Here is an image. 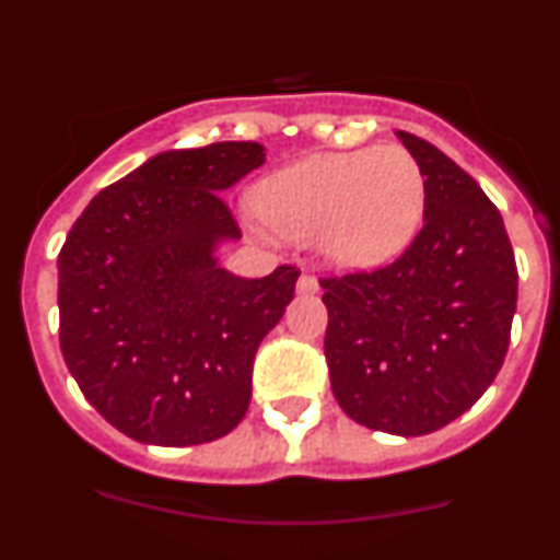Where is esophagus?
<instances>
[{
  "mask_svg": "<svg viewBox=\"0 0 560 560\" xmlns=\"http://www.w3.org/2000/svg\"><path fill=\"white\" fill-rule=\"evenodd\" d=\"M298 292H301V295H316V292H319V281H316V276L303 273L301 279H298Z\"/></svg>",
  "mask_w": 560,
  "mask_h": 560,
  "instance_id": "esophagus-1",
  "label": "esophagus"
}]
</instances>
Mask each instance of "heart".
<instances>
[{"mask_svg": "<svg viewBox=\"0 0 560 560\" xmlns=\"http://www.w3.org/2000/svg\"><path fill=\"white\" fill-rule=\"evenodd\" d=\"M425 202L420 162L398 143L303 156L254 189V208L270 224L259 233L314 235L322 257L347 270L398 257L415 241Z\"/></svg>", "mask_w": 560, "mask_h": 560, "instance_id": "obj_1", "label": "heart"}]
</instances>
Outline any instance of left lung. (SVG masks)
<instances>
[{"mask_svg": "<svg viewBox=\"0 0 560 560\" xmlns=\"http://www.w3.org/2000/svg\"><path fill=\"white\" fill-rule=\"evenodd\" d=\"M395 135L425 175L422 230L387 268L322 279L325 358L332 395L354 422L425 436L471 409L499 374L517 268L477 180L428 140Z\"/></svg>", "mask_w": 560, "mask_h": 560, "instance_id": "obj_1", "label": "left lung"}]
</instances>
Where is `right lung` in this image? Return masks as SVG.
Listing matches in <instances>:
<instances>
[{
    "label": "right lung",
    "instance_id": "1",
    "mask_svg": "<svg viewBox=\"0 0 560 560\" xmlns=\"http://www.w3.org/2000/svg\"><path fill=\"white\" fill-rule=\"evenodd\" d=\"M262 162L252 140L162 151L100 191L61 246V354L135 442L191 447L244 420L254 354L301 276L219 265V246L241 241L222 195Z\"/></svg>",
    "mask_w": 560,
    "mask_h": 560
}]
</instances>
